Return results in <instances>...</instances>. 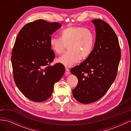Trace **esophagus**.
Instances as JSON below:
<instances>
[{
  "label": "esophagus",
  "instance_id": "esophagus-1",
  "mask_svg": "<svg viewBox=\"0 0 131 131\" xmlns=\"http://www.w3.org/2000/svg\"><path fill=\"white\" fill-rule=\"evenodd\" d=\"M65 74H66V75H68V74H70V70H69V69L68 68H67V67H66V72H65Z\"/></svg>",
  "mask_w": 131,
  "mask_h": 131
}]
</instances>
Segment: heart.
I'll list each match as a JSON object with an SVG mask.
<instances>
[{
  "instance_id": "b5f03b06",
  "label": "heart",
  "mask_w": 131,
  "mask_h": 131,
  "mask_svg": "<svg viewBox=\"0 0 131 131\" xmlns=\"http://www.w3.org/2000/svg\"><path fill=\"white\" fill-rule=\"evenodd\" d=\"M60 38H50V45L55 53L61 54L67 45L68 50L57 59L67 67L72 66L79 59L88 57L94 44V35L89 29L79 26H69L60 31Z\"/></svg>"
}]
</instances>
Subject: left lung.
<instances>
[{"mask_svg": "<svg viewBox=\"0 0 131 131\" xmlns=\"http://www.w3.org/2000/svg\"><path fill=\"white\" fill-rule=\"evenodd\" d=\"M92 22L96 33L94 48L84 62L70 70L78 79L73 95L84 104L96 102L107 92L115 80L121 59L119 42L112 28L100 19Z\"/></svg>", "mask_w": 131, "mask_h": 131, "instance_id": "1", "label": "left lung"}]
</instances>
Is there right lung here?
<instances>
[{
    "mask_svg": "<svg viewBox=\"0 0 131 131\" xmlns=\"http://www.w3.org/2000/svg\"><path fill=\"white\" fill-rule=\"evenodd\" d=\"M61 27L59 23L38 19L23 26L16 39L11 53L14 79L30 101L41 102L49 99L54 84L64 73L62 63L50 65L55 55L50 40Z\"/></svg>",
    "mask_w": 131,
    "mask_h": 131,
    "instance_id": "right-lung-1",
    "label": "right lung"
}]
</instances>
